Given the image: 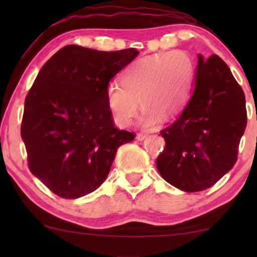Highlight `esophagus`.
I'll use <instances>...</instances> for the list:
<instances>
[{"label": "esophagus", "instance_id": "esophagus-1", "mask_svg": "<svg viewBox=\"0 0 257 257\" xmlns=\"http://www.w3.org/2000/svg\"><path fill=\"white\" fill-rule=\"evenodd\" d=\"M146 137H147L146 133H138V135H137V137H136V139L137 140H140V142H142V140L146 139Z\"/></svg>", "mask_w": 257, "mask_h": 257}]
</instances>
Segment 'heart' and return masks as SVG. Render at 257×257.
<instances>
[{"mask_svg": "<svg viewBox=\"0 0 257 257\" xmlns=\"http://www.w3.org/2000/svg\"><path fill=\"white\" fill-rule=\"evenodd\" d=\"M194 78V62L185 51L137 59L122 72L121 85L111 82L106 87V104L114 124L119 127L131 124L139 104L144 108L139 118L144 127L178 114L191 97Z\"/></svg>", "mask_w": 257, "mask_h": 257, "instance_id": "b5f03b06", "label": "heart"}]
</instances>
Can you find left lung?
<instances>
[{
	"instance_id": "1",
	"label": "left lung",
	"mask_w": 257,
	"mask_h": 257,
	"mask_svg": "<svg viewBox=\"0 0 257 257\" xmlns=\"http://www.w3.org/2000/svg\"><path fill=\"white\" fill-rule=\"evenodd\" d=\"M245 126L244 93L230 69L219 56L198 55L191 99L160 132L166 146L157 159L158 171L184 192L212 187L236 163Z\"/></svg>"
}]
</instances>
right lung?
Listing matches in <instances>:
<instances>
[{
    "mask_svg": "<svg viewBox=\"0 0 257 257\" xmlns=\"http://www.w3.org/2000/svg\"><path fill=\"white\" fill-rule=\"evenodd\" d=\"M139 51L66 45L45 64L24 101L21 125L28 165L56 195L78 199L107 178L115 152L135 139L114 127L106 104L110 80Z\"/></svg>",
    "mask_w": 257,
    "mask_h": 257,
    "instance_id": "add662e5",
    "label": "right lung"
}]
</instances>
